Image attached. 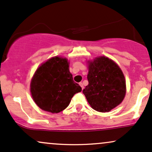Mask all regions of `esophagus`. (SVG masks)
Returning a JSON list of instances; mask_svg holds the SVG:
<instances>
[{"label":"esophagus","instance_id":"1","mask_svg":"<svg viewBox=\"0 0 152 152\" xmlns=\"http://www.w3.org/2000/svg\"><path fill=\"white\" fill-rule=\"evenodd\" d=\"M79 85H80V86H81L82 89H83V88H84V86H83V83H82V82H81V83H79Z\"/></svg>","mask_w":152,"mask_h":152}]
</instances>
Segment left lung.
<instances>
[{"mask_svg": "<svg viewBox=\"0 0 152 152\" xmlns=\"http://www.w3.org/2000/svg\"><path fill=\"white\" fill-rule=\"evenodd\" d=\"M87 78L88 84L83 94L94 110L108 112L123 101L126 81L121 69L112 60L102 56L90 62Z\"/></svg>", "mask_w": 152, "mask_h": 152, "instance_id": "1", "label": "left lung"}]
</instances>
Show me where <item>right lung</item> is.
Masks as SVG:
<instances>
[{
  "mask_svg": "<svg viewBox=\"0 0 152 152\" xmlns=\"http://www.w3.org/2000/svg\"><path fill=\"white\" fill-rule=\"evenodd\" d=\"M81 87L74 81L66 58L53 57L36 70L31 83V92L39 108L51 113L62 111Z\"/></svg>",
  "mask_w": 152,
  "mask_h": 152,
  "instance_id": "obj_1",
  "label": "right lung"
}]
</instances>
